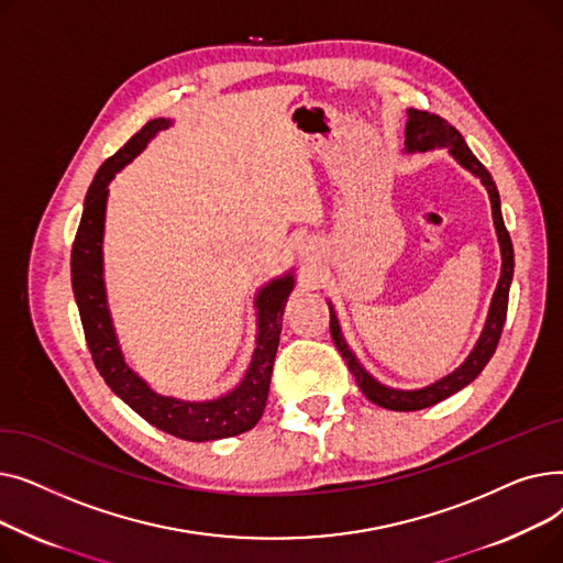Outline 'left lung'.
Here are the masks:
<instances>
[{"mask_svg": "<svg viewBox=\"0 0 563 563\" xmlns=\"http://www.w3.org/2000/svg\"><path fill=\"white\" fill-rule=\"evenodd\" d=\"M408 121H406V153H424V151H433V147H448L450 155L463 166L467 168L472 175H477L482 185L488 191L490 198V207H493V223H495V232H497V242H499V253H501V272H499V280L490 301V310L486 317V327L475 344V349L470 351V356L463 361L461 367H456L452 374L442 376L440 380L431 383L427 388L420 390H397V388H388L378 383L356 358L340 331V321L338 314L329 301V310H331V335L333 342L338 346V351L342 353V358L346 361L349 372L356 376L358 388L363 390V395L374 401L376 406H383L388 410H422L429 408L442 399L452 397L454 393L463 390L467 383L475 380L482 369L486 367V363L493 358V353L497 349L501 329H505L507 321V308H509V287H511V278H514V244L509 230L505 225V219H501V210H499V194L497 187L493 183L490 173L486 170V166L472 155V151L467 147L465 139L461 136V132L456 128H452L445 118H440L435 113L429 111H420V109H408Z\"/></svg>", "mask_w": 563, "mask_h": 563, "instance_id": "1", "label": "left lung"}]
</instances>
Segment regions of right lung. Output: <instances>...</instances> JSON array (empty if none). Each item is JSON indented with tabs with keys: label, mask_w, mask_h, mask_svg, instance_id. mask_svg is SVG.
Instances as JSON below:
<instances>
[{
	"label": "right lung",
	"mask_w": 563,
	"mask_h": 563,
	"mask_svg": "<svg viewBox=\"0 0 563 563\" xmlns=\"http://www.w3.org/2000/svg\"><path fill=\"white\" fill-rule=\"evenodd\" d=\"M173 121L155 118L147 121L113 157H109L96 173L93 185L88 187L81 221L75 234L70 274L73 291L79 308L86 344L91 349L93 363L104 378L107 386L121 397L134 412L175 438L205 442L240 435L253 429L269 397V383L274 372L276 351L283 329V310L289 291L294 287L291 272L283 278L266 283L255 297L257 308V338L251 365L240 380V386L228 395L210 401H185L164 397L155 393L147 383L125 363V356L118 344L111 312L107 306L104 289V264H102V240H104V214L109 183L115 173L128 166L151 139L170 128Z\"/></svg>",
	"instance_id": "right-lung-1"
}]
</instances>
